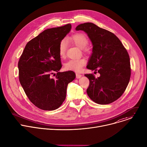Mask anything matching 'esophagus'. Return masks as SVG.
Returning <instances> with one entry per match:
<instances>
[{
    "instance_id": "34e87169",
    "label": "esophagus",
    "mask_w": 147,
    "mask_h": 147,
    "mask_svg": "<svg viewBox=\"0 0 147 147\" xmlns=\"http://www.w3.org/2000/svg\"><path fill=\"white\" fill-rule=\"evenodd\" d=\"M76 78H80L82 77V75L81 74H79V73H76Z\"/></svg>"
}]
</instances>
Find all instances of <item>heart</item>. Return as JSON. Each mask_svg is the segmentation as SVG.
I'll list each match as a JSON object with an SVG mask.
<instances>
[{"label": "heart", "instance_id": "obj_1", "mask_svg": "<svg viewBox=\"0 0 147 147\" xmlns=\"http://www.w3.org/2000/svg\"><path fill=\"white\" fill-rule=\"evenodd\" d=\"M70 40L76 46L82 49V51L86 53H90L91 52L90 48L87 47L88 44V39L87 36L82 34H76L72 35L70 38ZM67 48V42L66 39H62L59 45V55L60 57H65ZM86 64V60L84 58L73 59L69 60L66 62L65 67L67 70H72L74 71H80L82 67Z\"/></svg>", "mask_w": 147, "mask_h": 147}]
</instances>
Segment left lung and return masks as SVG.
<instances>
[{
    "instance_id": "1",
    "label": "left lung",
    "mask_w": 147,
    "mask_h": 147,
    "mask_svg": "<svg viewBox=\"0 0 147 147\" xmlns=\"http://www.w3.org/2000/svg\"><path fill=\"white\" fill-rule=\"evenodd\" d=\"M76 31L86 32L93 45L87 68L100 74L84 76L90 80L87 93L96 103L107 105L119 99L126 89L131 76L129 53L112 32L92 23L78 25Z\"/></svg>"
}]
</instances>
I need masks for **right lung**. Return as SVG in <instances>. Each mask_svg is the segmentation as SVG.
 <instances>
[{"label":"right lung","mask_w":147,"mask_h":147,"mask_svg":"<svg viewBox=\"0 0 147 147\" xmlns=\"http://www.w3.org/2000/svg\"><path fill=\"white\" fill-rule=\"evenodd\" d=\"M71 28L68 24L44 31L28 42L20 57V82L30 100L40 109L59 108L66 99L68 84L76 78L73 71L59 72V45ZM55 72L57 73L52 78Z\"/></svg>","instance_id":"obj_1"}]
</instances>
